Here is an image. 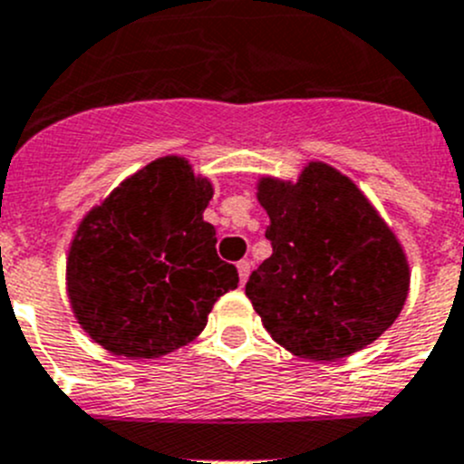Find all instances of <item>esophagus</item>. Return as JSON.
<instances>
[{
	"instance_id": "obj_1",
	"label": "esophagus",
	"mask_w": 464,
	"mask_h": 464,
	"mask_svg": "<svg viewBox=\"0 0 464 464\" xmlns=\"http://www.w3.org/2000/svg\"><path fill=\"white\" fill-rule=\"evenodd\" d=\"M250 268H252V264H250V261H247V259L238 261V264H237L238 279H241V284H246V282H247V275H250Z\"/></svg>"
}]
</instances>
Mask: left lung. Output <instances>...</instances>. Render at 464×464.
Wrapping results in <instances>:
<instances>
[{
  "instance_id": "8db88e82",
  "label": "left lung",
  "mask_w": 464,
  "mask_h": 464,
  "mask_svg": "<svg viewBox=\"0 0 464 464\" xmlns=\"http://www.w3.org/2000/svg\"><path fill=\"white\" fill-rule=\"evenodd\" d=\"M256 200L273 255L246 295L275 343L300 359L336 361L377 341L411 286L406 252L363 191L309 162L295 182L264 176Z\"/></svg>"
}]
</instances>
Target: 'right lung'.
Wrapping results in <instances>:
<instances>
[{
	"mask_svg": "<svg viewBox=\"0 0 464 464\" xmlns=\"http://www.w3.org/2000/svg\"><path fill=\"white\" fill-rule=\"evenodd\" d=\"M214 196L180 155L158 158L110 191L78 223L67 295L78 324L103 350L160 359L194 341L238 273L218 259L203 221Z\"/></svg>",
	"mask_w": 464,
	"mask_h": 464,
	"instance_id": "1",
	"label": "right lung"
}]
</instances>
